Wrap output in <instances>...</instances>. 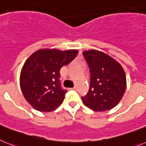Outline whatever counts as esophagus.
Wrapping results in <instances>:
<instances>
[{
	"label": "esophagus",
	"instance_id": "obj_1",
	"mask_svg": "<svg viewBox=\"0 0 146 146\" xmlns=\"http://www.w3.org/2000/svg\"><path fill=\"white\" fill-rule=\"evenodd\" d=\"M72 90H77V87H74L72 88Z\"/></svg>",
	"mask_w": 146,
	"mask_h": 146
}]
</instances>
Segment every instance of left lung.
Masks as SVG:
<instances>
[{"instance_id":"obj_1","label":"left lung","mask_w":146,"mask_h":146,"mask_svg":"<svg viewBox=\"0 0 146 146\" xmlns=\"http://www.w3.org/2000/svg\"><path fill=\"white\" fill-rule=\"evenodd\" d=\"M90 68V85L83 103L96 111L114 108L120 102L126 87L125 72L117 61L101 51L83 52Z\"/></svg>"}]
</instances>
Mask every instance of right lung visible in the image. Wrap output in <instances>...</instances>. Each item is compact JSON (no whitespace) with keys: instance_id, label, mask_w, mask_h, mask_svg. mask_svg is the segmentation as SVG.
Here are the masks:
<instances>
[{"instance_id":"add662e5","label":"right lung","mask_w":146,"mask_h":146,"mask_svg":"<svg viewBox=\"0 0 146 146\" xmlns=\"http://www.w3.org/2000/svg\"><path fill=\"white\" fill-rule=\"evenodd\" d=\"M77 50L41 49L31 54L20 73L21 90L35 110L51 111L62 104L67 90L62 88L60 70L74 59Z\"/></svg>"}]
</instances>
